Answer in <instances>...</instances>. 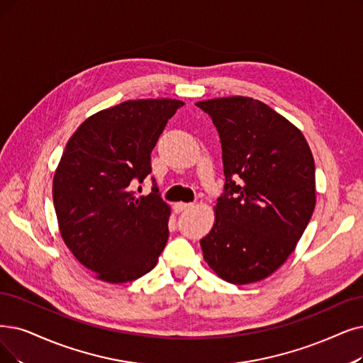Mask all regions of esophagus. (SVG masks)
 Wrapping results in <instances>:
<instances>
[{
  "instance_id": "esophagus-1",
  "label": "esophagus",
  "mask_w": 363,
  "mask_h": 363,
  "mask_svg": "<svg viewBox=\"0 0 363 363\" xmlns=\"http://www.w3.org/2000/svg\"><path fill=\"white\" fill-rule=\"evenodd\" d=\"M192 207H194V204H191V202H177L176 204L177 211H184V210H189Z\"/></svg>"
}]
</instances>
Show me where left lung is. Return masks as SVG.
<instances>
[{"label":"left lung","mask_w":363,"mask_h":363,"mask_svg":"<svg viewBox=\"0 0 363 363\" xmlns=\"http://www.w3.org/2000/svg\"><path fill=\"white\" fill-rule=\"evenodd\" d=\"M196 106L219 133L225 172L202 255L228 283L260 281L286 262L311 219L313 153L299 129L262 101L226 96Z\"/></svg>","instance_id":"8db88e82"}]
</instances>
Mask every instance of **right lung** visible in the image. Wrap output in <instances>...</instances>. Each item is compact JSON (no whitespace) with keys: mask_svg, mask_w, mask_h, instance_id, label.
Listing matches in <instances>:
<instances>
[{"mask_svg":"<svg viewBox=\"0 0 363 363\" xmlns=\"http://www.w3.org/2000/svg\"><path fill=\"white\" fill-rule=\"evenodd\" d=\"M184 103L134 99L101 110L68 140L53 177L61 237L98 280L119 284L152 271L168 240L171 208L159 195L137 196L152 172L150 155Z\"/></svg>","mask_w":363,"mask_h":363,"instance_id":"obj_1","label":"right lung"}]
</instances>
